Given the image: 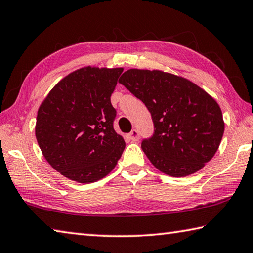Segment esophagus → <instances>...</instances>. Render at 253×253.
<instances>
[{"instance_id": "obj_1", "label": "esophagus", "mask_w": 253, "mask_h": 253, "mask_svg": "<svg viewBox=\"0 0 253 253\" xmlns=\"http://www.w3.org/2000/svg\"><path fill=\"white\" fill-rule=\"evenodd\" d=\"M129 138H130V140H132V141H139V139H140L139 131H138V130H132L131 133L129 134Z\"/></svg>"}]
</instances>
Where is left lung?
<instances>
[{
    "instance_id": "1",
    "label": "left lung",
    "mask_w": 253,
    "mask_h": 253,
    "mask_svg": "<svg viewBox=\"0 0 253 253\" xmlns=\"http://www.w3.org/2000/svg\"><path fill=\"white\" fill-rule=\"evenodd\" d=\"M152 115L154 134L142 148L159 171L174 178L201 170L222 140V111L190 80L161 70L130 69L119 79Z\"/></svg>"
}]
</instances>
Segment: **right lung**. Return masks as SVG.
I'll return each instance as SVG.
<instances>
[{
	"label": "right lung",
	"mask_w": 253,
	"mask_h": 253,
	"mask_svg": "<svg viewBox=\"0 0 253 253\" xmlns=\"http://www.w3.org/2000/svg\"><path fill=\"white\" fill-rule=\"evenodd\" d=\"M123 68L84 66L66 75L38 110L35 136L53 169L79 183L108 175L126 142L113 129L111 94Z\"/></svg>",
	"instance_id": "1"
}]
</instances>
